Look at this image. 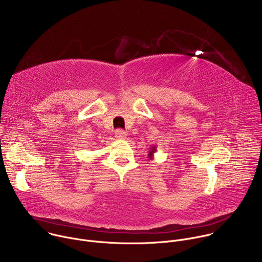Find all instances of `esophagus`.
I'll list each match as a JSON object with an SVG mask.
<instances>
[{
	"instance_id": "obj_1",
	"label": "esophagus",
	"mask_w": 262,
	"mask_h": 262,
	"mask_svg": "<svg viewBox=\"0 0 262 262\" xmlns=\"http://www.w3.org/2000/svg\"><path fill=\"white\" fill-rule=\"evenodd\" d=\"M115 138L118 140H124L126 138V133L122 129H118L115 132Z\"/></svg>"
}]
</instances>
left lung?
I'll list each match as a JSON object with an SVG mask.
<instances>
[{
    "label": "left lung",
    "instance_id": "8db88e82",
    "mask_svg": "<svg viewBox=\"0 0 262 262\" xmlns=\"http://www.w3.org/2000/svg\"><path fill=\"white\" fill-rule=\"evenodd\" d=\"M156 150H157V147L156 146H152L150 149H149V151H148V158L149 159H152V156L156 152Z\"/></svg>",
    "mask_w": 262,
    "mask_h": 262
}]
</instances>
